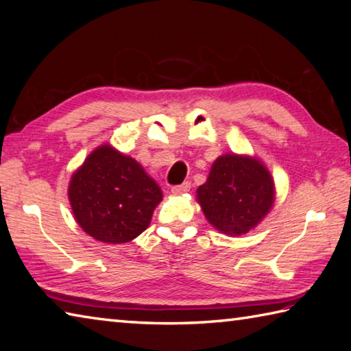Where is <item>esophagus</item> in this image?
Masks as SVG:
<instances>
[{
	"instance_id": "esophagus-1",
	"label": "esophagus",
	"mask_w": 351,
	"mask_h": 351,
	"mask_svg": "<svg viewBox=\"0 0 351 351\" xmlns=\"http://www.w3.org/2000/svg\"><path fill=\"white\" fill-rule=\"evenodd\" d=\"M189 189H191V183L189 182H184L182 184H176V186L171 188V191H173V194H184V193H188Z\"/></svg>"
}]
</instances>
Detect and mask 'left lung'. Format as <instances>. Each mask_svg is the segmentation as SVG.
I'll use <instances>...</instances> for the list:
<instances>
[{
	"label": "left lung",
	"instance_id": "left-lung-1",
	"mask_svg": "<svg viewBox=\"0 0 351 351\" xmlns=\"http://www.w3.org/2000/svg\"><path fill=\"white\" fill-rule=\"evenodd\" d=\"M274 180L258 158L226 154L214 162L208 180L197 189L208 221L229 235L255 228L272 208Z\"/></svg>",
	"mask_w": 351,
	"mask_h": 351
}]
</instances>
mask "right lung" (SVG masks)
<instances>
[{
	"label": "right lung",
	"instance_id": "1",
	"mask_svg": "<svg viewBox=\"0 0 351 351\" xmlns=\"http://www.w3.org/2000/svg\"><path fill=\"white\" fill-rule=\"evenodd\" d=\"M69 198L79 226L99 241H131L148 228L162 191L134 158L102 145L73 174Z\"/></svg>",
	"mask_w": 351,
	"mask_h": 351
}]
</instances>
